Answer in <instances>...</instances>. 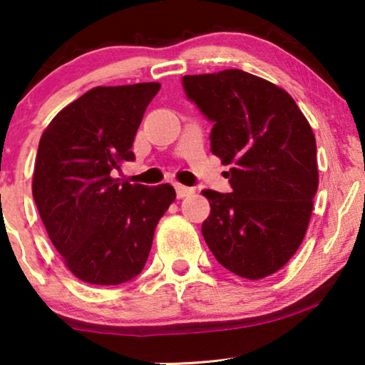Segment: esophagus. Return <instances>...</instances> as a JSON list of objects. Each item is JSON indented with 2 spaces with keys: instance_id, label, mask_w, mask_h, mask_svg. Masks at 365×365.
Listing matches in <instances>:
<instances>
[{
  "instance_id": "obj_1",
  "label": "esophagus",
  "mask_w": 365,
  "mask_h": 365,
  "mask_svg": "<svg viewBox=\"0 0 365 365\" xmlns=\"http://www.w3.org/2000/svg\"><path fill=\"white\" fill-rule=\"evenodd\" d=\"M194 192L192 187H187V186H182V184H176V194L179 199L186 197V196H191V194Z\"/></svg>"
}]
</instances>
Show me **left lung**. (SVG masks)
Returning <instances> with one entry per match:
<instances>
[{"mask_svg": "<svg viewBox=\"0 0 365 365\" xmlns=\"http://www.w3.org/2000/svg\"><path fill=\"white\" fill-rule=\"evenodd\" d=\"M187 98L214 123L211 151L232 192L202 191L214 257L257 281L286 266L306 236L319 186L316 138L291 94L241 69L182 78Z\"/></svg>", "mask_w": 365, "mask_h": 365, "instance_id": "left-lung-1", "label": "left lung"}]
</instances>
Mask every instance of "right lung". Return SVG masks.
I'll use <instances>...</instances> for the list:
<instances>
[{"mask_svg":"<svg viewBox=\"0 0 365 365\" xmlns=\"http://www.w3.org/2000/svg\"><path fill=\"white\" fill-rule=\"evenodd\" d=\"M159 89V83L89 89L39 139L33 197L53 246L79 281L118 286L136 277L159 219L176 199L171 184L148 187L111 176L134 159V136Z\"/></svg>","mask_w":365,"mask_h":365,"instance_id":"obj_1","label":"right lung"}]
</instances>
